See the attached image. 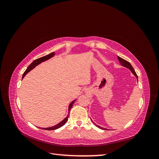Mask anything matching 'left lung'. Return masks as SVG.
I'll use <instances>...</instances> for the list:
<instances>
[{"label": "left lung", "mask_w": 159, "mask_h": 159, "mask_svg": "<svg viewBox=\"0 0 159 159\" xmlns=\"http://www.w3.org/2000/svg\"><path fill=\"white\" fill-rule=\"evenodd\" d=\"M118 60H119V62H120V64H121V65L123 66H124V67H125V68H128V69H129L130 70H131V71L132 72L133 74L136 77L137 80H138V76H137V74H136L135 71H134V70L133 69L132 66L131 65V64H130L129 61H126L125 60H124V59L121 58V57H119V56H118ZM93 123L96 126H97V127H99V128H100V129H105V130H108L107 129H105V128H103V127H100V126L98 125H96L95 123Z\"/></svg>", "instance_id": "8db88e82"}]
</instances>
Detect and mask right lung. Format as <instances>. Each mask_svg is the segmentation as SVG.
<instances>
[{"label":"right lung","mask_w":159,"mask_h":159,"mask_svg":"<svg viewBox=\"0 0 159 159\" xmlns=\"http://www.w3.org/2000/svg\"><path fill=\"white\" fill-rule=\"evenodd\" d=\"M54 55H55V53L54 52H52V53H51V54H50L48 55H46L45 56H43L42 57H40V58L35 60L28 67V68L25 71V73L23 74L22 79L25 78V76L28 73V72H29L30 70H32L33 68H34L36 66L41 64L42 62H43V61H46L48 60H49L50 58H51V57H52L53 56H54ZM75 100H74L73 102H72L71 103H70V104L69 105V107H68V114L70 113V110L71 109L72 106H73V104L75 102ZM68 117H69V115H67L65 119H64V120H62L61 122H60L59 123H57V125H54V126H52L51 127H47V128H40V127H39V128H40L42 129H44V130H49V131H50V130H56V129H58V128H60V127H62V126L64 125L67 122V121H68Z\"/></svg>","instance_id":"add662e5"}]
</instances>
